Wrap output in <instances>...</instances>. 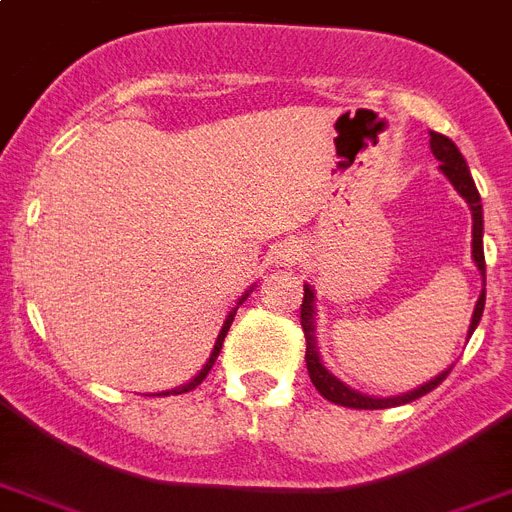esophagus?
<instances>
[{
    "instance_id": "obj_1",
    "label": "esophagus",
    "mask_w": 512,
    "mask_h": 512,
    "mask_svg": "<svg viewBox=\"0 0 512 512\" xmlns=\"http://www.w3.org/2000/svg\"><path fill=\"white\" fill-rule=\"evenodd\" d=\"M303 241H297V239H284L276 247V252H273V257H276V263L279 265H292L297 263L300 257H303Z\"/></svg>"
}]
</instances>
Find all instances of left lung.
<instances>
[{
	"mask_svg": "<svg viewBox=\"0 0 512 512\" xmlns=\"http://www.w3.org/2000/svg\"><path fill=\"white\" fill-rule=\"evenodd\" d=\"M430 151L436 156L438 162H441V172L446 175V180L454 185V191L460 193L462 199L468 201L470 215H473V263L481 271V279H484V289H481V295H478L476 311H473V319H470L468 327V337L476 332L478 321L484 316V303H486V260H484V209H481V196H478V188L473 183V177H470L468 162H465V156L460 154V148L454 146L452 140L446 138V135H438V132H430ZM316 292H313L311 284H305V297L303 305H300V324H303L305 332V364H308V374H311V382L316 385L321 396L332 401V404L348 406V409H388V406H401L409 404L414 398L425 396L433 388H438L441 382L446 380V374L452 372V366L444 369V372H438L433 380L422 382L420 388L406 390L401 396H366V393H358L350 385L335 377V374L329 372L324 361H321L319 345H316Z\"/></svg>",
	"mask_w": 512,
	"mask_h": 512,
	"instance_id": "left-lung-1",
	"label": "left lung"
}]
</instances>
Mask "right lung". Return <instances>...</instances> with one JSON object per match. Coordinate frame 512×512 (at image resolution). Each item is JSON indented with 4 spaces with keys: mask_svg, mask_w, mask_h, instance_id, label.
<instances>
[{
    "mask_svg": "<svg viewBox=\"0 0 512 512\" xmlns=\"http://www.w3.org/2000/svg\"><path fill=\"white\" fill-rule=\"evenodd\" d=\"M252 289H255V287H249L247 292H244V295L239 297V303L233 305L231 311H228V316H225V321H223V329H220V335H217V340H215V348H212V353H209V358H207V364L201 366L199 372L193 374V377H191V380H188V382H183V385H177V388H172V390H162V393H156V396H170V393H172V396H177V393H188V390H193V388H196V385H201V380L207 377L209 369H212V364H215L217 356H220V348H223L225 335H228V329H231L233 316H236V311H239V305L244 303V300H247L249 292H252Z\"/></svg>",
    "mask_w": 512,
    "mask_h": 512,
    "instance_id": "obj_1",
    "label": "right lung"
}]
</instances>
